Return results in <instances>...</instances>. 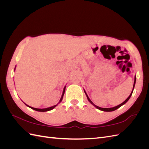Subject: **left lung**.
Wrapping results in <instances>:
<instances>
[{
    "label": "left lung",
    "instance_id": "obj_1",
    "mask_svg": "<svg viewBox=\"0 0 149 149\" xmlns=\"http://www.w3.org/2000/svg\"><path fill=\"white\" fill-rule=\"evenodd\" d=\"M136 75H135V77H134V85H133V88H132V91H131V93H130V94L129 95V96L127 99H126V100H125L123 103H121V104H120L119 105H118V106H116L113 107H109V108H102V107H99V106H97L95 105V104H94V103L91 101V100H90L89 97H88V94H87L86 92L85 91V90H84V93L86 94V97H87V99H88V101H89L90 103H91V104H93L94 107H96L97 109H98L99 110H101V111H104V112H111V111H115V110H116V109H118V108H119L120 106H122L123 105L125 104L129 101V99L130 98V97H131L132 94V93H133V91H134V87H135V84H136Z\"/></svg>",
    "mask_w": 149,
    "mask_h": 149
}]
</instances>
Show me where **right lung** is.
Listing matches in <instances>:
<instances>
[{
    "mask_svg": "<svg viewBox=\"0 0 149 149\" xmlns=\"http://www.w3.org/2000/svg\"><path fill=\"white\" fill-rule=\"evenodd\" d=\"M15 68H16V66H15V69H14V71H15ZM65 89H66V86H65L64 87V88H63V93H62V95H61V98H60V101L58 102V103L56 105H55V106H52V107H47V108H44V109H38V108H35V107H31V106H29V105H27L26 104H25H25L26 106H28L29 107H30V108H31V109H33V110H35V111H39V112H46V111H51V110H52V109H53L54 108H55L58 104L59 103H60L61 101H62V100H63V96H64V94H65Z\"/></svg>",
    "mask_w": 149,
    "mask_h": 149,
    "instance_id": "right-lung-1",
    "label": "right lung"
}]
</instances>
